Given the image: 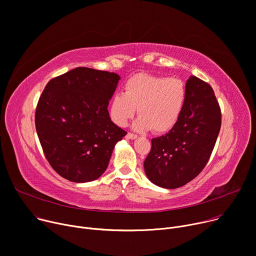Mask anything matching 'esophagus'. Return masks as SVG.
<instances>
[{"label":"esophagus","instance_id":"1","mask_svg":"<svg viewBox=\"0 0 256 256\" xmlns=\"http://www.w3.org/2000/svg\"><path fill=\"white\" fill-rule=\"evenodd\" d=\"M126 137H127L128 139H136V138H137V135H136V134H133V133L128 132V133H127V135H126Z\"/></svg>","mask_w":256,"mask_h":256}]
</instances>
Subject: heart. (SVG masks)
I'll list each match as a JSON object with an SVG mask.
<instances>
[{
    "mask_svg": "<svg viewBox=\"0 0 256 256\" xmlns=\"http://www.w3.org/2000/svg\"><path fill=\"white\" fill-rule=\"evenodd\" d=\"M186 102L187 88L182 79L140 73L124 83L123 94L112 98L110 117L114 123L124 127L137 108L139 117L134 129L164 133L178 123Z\"/></svg>",
    "mask_w": 256,
    "mask_h": 256,
    "instance_id": "heart-1",
    "label": "heart"
}]
</instances>
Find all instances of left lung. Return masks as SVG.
<instances>
[{"mask_svg": "<svg viewBox=\"0 0 256 256\" xmlns=\"http://www.w3.org/2000/svg\"><path fill=\"white\" fill-rule=\"evenodd\" d=\"M186 88L187 102L180 120L166 134L152 139L144 164L148 178L166 189L184 186L202 171L222 124L220 108L210 85L190 76Z\"/></svg>", "mask_w": 256, "mask_h": 256, "instance_id": "8db88e82", "label": "left lung"}]
</instances>
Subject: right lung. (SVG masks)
Returning <instances> with one entry per match:
<instances>
[{
  "label": "right lung",
  "mask_w": 256,
  "mask_h": 256,
  "mask_svg": "<svg viewBox=\"0 0 256 256\" xmlns=\"http://www.w3.org/2000/svg\"><path fill=\"white\" fill-rule=\"evenodd\" d=\"M116 73L78 67L48 82L36 110V128L46 158L63 178L90 182L106 170L127 132L110 121L108 106Z\"/></svg>",
  "instance_id": "right-lung-1"
}]
</instances>
